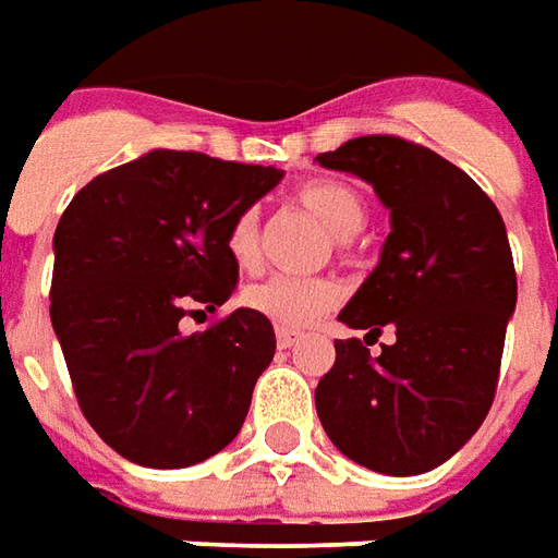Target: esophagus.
I'll use <instances>...</instances> for the list:
<instances>
[{
    "mask_svg": "<svg viewBox=\"0 0 558 558\" xmlns=\"http://www.w3.org/2000/svg\"><path fill=\"white\" fill-rule=\"evenodd\" d=\"M298 340H301V330L276 328V343H279V349H291Z\"/></svg>",
    "mask_w": 558,
    "mask_h": 558,
    "instance_id": "34e87169",
    "label": "esophagus"
}]
</instances>
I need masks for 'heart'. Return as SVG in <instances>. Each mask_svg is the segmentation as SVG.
I'll use <instances>...</instances> for the list:
<instances>
[{"label": "heart", "mask_w": 558, "mask_h": 558, "mask_svg": "<svg viewBox=\"0 0 558 558\" xmlns=\"http://www.w3.org/2000/svg\"><path fill=\"white\" fill-rule=\"evenodd\" d=\"M298 203L306 213H313L325 225L330 236L340 242L359 236L367 225V203L352 184L310 182L298 191ZM228 255L233 264L248 270L257 264V213L245 209L230 221ZM337 301V288L328 279H294V276H267L242 291V303L264 318H270L279 328H306L322 313H328Z\"/></svg>", "instance_id": "b5f03b06"}]
</instances>
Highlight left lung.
I'll use <instances>...</instances> for the list:
<instances>
[{"label":"left lung","instance_id":"left-lung-1","mask_svg":"<svg viewBox=\"0 0 558 558\" xmlns=\"http://www.w3.org/2000/svg\"><path fill=\"white\" fill-rule=\"evenodd\" d=\"M316 160L364 179L389 209L379 264L340 322L395 330L376 359L361 340L333 343L316 389L322 428L376 474H425L477 434L495 398L517 310L505 221L468 172L398 136H359Z\"/></svg>","mask_w":558,"mask_h":558}]
</instances>
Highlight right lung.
Listing matches in <instances>:
<instances>
[{
    "instance_id": "right-lung-1",
    "label": "right lung",
    "mask_w": 558,
    "mask_h": 558,
    "mask_svg": "<svg viewBox=\"0 0 558 558\" xmlns=\"http://www.w3.org/2000/svg\"><path fill=\"white\" fill-rule=\"evenodd\" d=\"M282 175L155 148L84 184L60 218L53 333L81 413L130 462L187 468L240 434L276 352L270 318L240 306L197 333L179 322L191 306L215 313L233 294L230 221Z\"/></svg>"
}]
</instances>
